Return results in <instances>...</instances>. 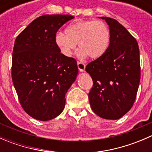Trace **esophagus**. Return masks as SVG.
Segmentation results:
<instances>
[{"instance_id":"34e87169","label":"esophagus","mask_w":152,"mask_h":152,"mask_svg":"<svg viewBox=\"0 0 152 152\" xmlns=\"http://www.w3.org/2000/svg\"><path fill=\"white\" fill-rule=\"evenodd\" d=\"M77 65H78V68H79V71H81V72L85 71L86 65H85V64L83 63V62H77Z\"/></svg>"}]
</instances>
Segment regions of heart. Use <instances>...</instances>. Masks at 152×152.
<instances>
[{
	"mask_svg": "<svg viewBox=\"0 0 152 152\" xmlns=\"http://www.w3.org/2000/svg\"><path fill=\"white\" fill-rule=\"evenodd\" d=\"M110 41L108 26L100 20H79L69 25L65 34L57 32L55 35V42L61 53L70 56L76 43L79 48L77 56L85 58L89 56L97 59L104 54Z\"/></svg>",
	"mask_w": 152,
	"mask_h": 152,
	"instance_id": "b5f03b06",
	"label": "heart"
}]
</instances>
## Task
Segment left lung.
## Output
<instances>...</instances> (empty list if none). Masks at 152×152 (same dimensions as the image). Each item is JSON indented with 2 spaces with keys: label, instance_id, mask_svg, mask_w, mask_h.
<instances>
[{
  "label": "left lung",
  "instance_id": "obj_1",
  "mask_svg": "<svg viewBox=\"0 0 152 152\" xmlns=\"http://www.w3.org/2000/svg\"><path fill=\"white\" fill-rule=\"evenodd\" d=\"M100 18L109 25L110 45L103 56L86 66L93 82L88 97L97 115L117 120L135 101L140 79V50L135 38L116 20Z\"/></svg>",
  "mask_w": 152,
  "mask_h": 152
}]
</instances>
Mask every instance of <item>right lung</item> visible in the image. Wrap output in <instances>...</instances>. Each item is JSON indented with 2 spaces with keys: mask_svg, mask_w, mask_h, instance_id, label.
Masks as SVG:
<instances>
[{
  "mask_svg": "<svg viewBox=\"0 0 152 152\" xmlns=\"http://www.w3.org/2000/svg\"><path fill=\"white\" fill-rule=\"evenodd\" d=\"M68 15H45L32 21L15 39L12 78L24 111L42 121L51 120L65 108V94L78 74L76 60L64 56L55 35Z\"/></svg>",
  "mask_w": 152,
  "mask_h": 152,
  "instance_id": "1",
  "label": "right lung"
}]
</instances>
